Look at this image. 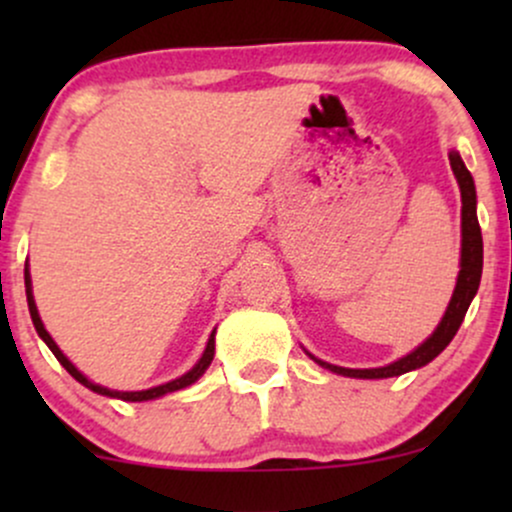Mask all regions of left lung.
I'll return each mask as SVG.
<instances>
[{
  "instance_id": "1",
  "label": "left lung",
  "mask_w": 512,
  "mask_h": 512,
  "mask_svg": "<svg viewBox=\"0 0 512 512\" xmlns=\"http://www.w3.org/2000/svg\"><path fill=\"white\" fill-rule=\"evenodd\" d=\"M450 166L455 173L457 185L462 192V252H460V274H457L455 293H452L448 310H445L443 320L436 327V332L426 339L424 344L416 346L411 354H407L399 361L390 363L383 368H342L332 366V363L320 361L313 354H308L317 366L332 370L337 375H346V378H366V380H378V378H395V375L409 373L426 363H431L440 351L452 342L457 330H460L464 315H467L469 303L477 296L479 281H481V267H484V240H481V228L477 219V190H474V180L469 175V170L464 168L462 158L457 151H450Z\"/></svg>"
}]
</instances>
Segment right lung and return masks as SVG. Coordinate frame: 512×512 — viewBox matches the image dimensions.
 <instances>
[{
	"mask_svg": "<svg viewBox=\"0 0 512 512\" xmlns=\"http://www.w3.org/2000/svg\"><path fill=\"white\" fill-rule=\"evenodd\" d=\"M23 279H26V298H28V310H31V320H33V325H35V332H38V337L43 339V342L50 346V351H52V354H55L57 361H60L62 366L67 368V373L72 375L74 380H79L81 385L88 387V390L98 392V395H105V397H117V399H125V402H146V399H156V397H163V395H168V392L182 390V387H187V385L197 383V380L202 378V373H204V370L209 368V363L214 361V334H216V332H211V337H209V342H207V349H204L202 358H199V361L195 363V366H192V370H187L185 375H180V378L170 380V383H166V385L151 387V390H142V392H117V390H108V387H101V385L91 383V380H88L84 373H79V370H76L74 363L69 361V358L62 354V351H60V346L55 344V339H52L50 334H48V330H45V327H43V320H40V315H38V308H35V301H33V291H31V274H28V267H26V272H23Z\"/></svg>",
	"mask_w": 512,
	"mask_h": 512,
	"instance_id": "obj_1",
	"label": "right lung"
}]
</instances>
